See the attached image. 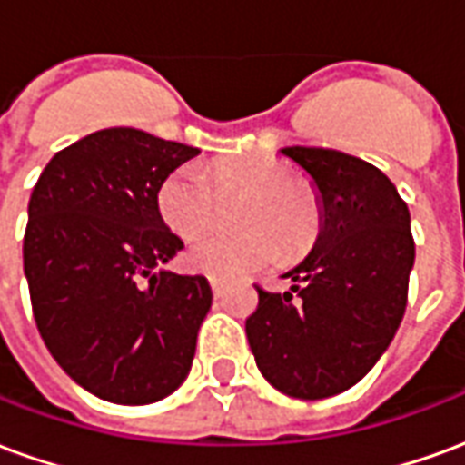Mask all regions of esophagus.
<instances>
[{
    "instance_id": "obj_1",
    "label": "esophagus",
    "mask_w": 465,
    "mask_h": 465,
    "mask_svg": "<svg viewBox=\"0 0 465 465\" xmlns=\"http://www.w3.org/2000/svg\"><path fill=\"white\" fill-rule=\"evenodd\" d=\"M209 283H212L213 296H222V282L219 279H209Z\"/></svg>"
}]
</instances>
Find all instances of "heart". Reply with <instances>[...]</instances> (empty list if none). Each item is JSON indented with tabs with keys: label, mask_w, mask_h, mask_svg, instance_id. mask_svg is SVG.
<instances>
[{
	"label": "heart",
	"mask_w": 465,
	"mask_h": 465,
	"mask_svg": "<svg viewBox=\"0 0 465 465\" xmlns=\"http://www.w3.org/2000/svg\"><path fill=\"white\" fill-rule=\"evenodd\" d=\"M243 199L233 223L242 233H209L186 249V263L209 276H242L273 263L279 256H302L316 239L319 212L313 196L293 183L286 163L269 156H242L213 163L206 173L199 163L173 169L159 186L156 203L169 229L183 239L206 232L219 202Z\"/></svg>",
	"instance_id": "obj_1"
}]
</instances>
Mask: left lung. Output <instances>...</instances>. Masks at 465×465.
Wrapping results in <instances>:
<instances>
[{
    "label": "left lung",
    "mask_w": 465,
    "mask_h": 465,
    "mask_svg": "<svg viewBox=\"0 0 465 465\" xmlns=\"http://www.w3.org/2000/svg\"><path fill=\"white\" fill-rule=\"evenodd\" d=\"M312 179L319 236L283 276L292 292H259L246 319L256 366L273 389L319 401L359 383L389 349L413 269L409 206L373 163L333 149L286 146Z\"/></svg>",
    "instance_id": "8db88e82"
}]
</instances>
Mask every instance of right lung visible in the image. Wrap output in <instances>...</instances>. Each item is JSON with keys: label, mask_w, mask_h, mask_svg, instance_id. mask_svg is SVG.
Here are the masks:
<instances>
[{"label": "right lung", "mask_w": 465, "mask_h": 465, "mask_svg": "<svg viewBox=\"0 0 465 465\" xmlns=\"http://www.w3.org/2000/svg\"><path fill=\"white\" fill-rule=\"evenodd\" d=\"M196 153L112 126L54 153L32 192L25 276L36 329L66 376L99 399L153 403L192 371L212 286L166 269L183 242L156 193Z\"/></svg>", "instance_id": "right-lung-1"}]
</instances>
